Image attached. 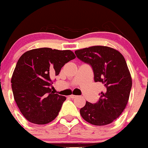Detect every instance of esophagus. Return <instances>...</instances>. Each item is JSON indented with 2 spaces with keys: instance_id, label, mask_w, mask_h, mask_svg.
I'll list each match as a JSON object with an SVG mask.
<instances>
[{
  "instance_id": "1",
  "label": "esophagus",
  "mask_w": 148,
  "mask_h": 148,
  "mask_svg": "<svg viewBox=\"0 0 148 148\" xmlns=\"http://www.w3.org/2000/svg\"><path fill=\"white\" fill-rule=\"evenodd\" d=\"M77 96H76V95H70V97L71 98V99H74V98H76L77 97Z\"/></svg>"
}]
</instances>
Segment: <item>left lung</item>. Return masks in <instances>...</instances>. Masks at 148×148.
Listing matches in <instances>:
<instances>
[{
	"label": "left lung",
	"mask_w": 148,
	"mask_h": 148,
	"mask_svg": "<svg viewBox=\"0 0 148 148\" xmlns=\"http://www.w3.org/2000/svg\"><path fill=\"white\" fill-rule=\"evenodd\" d=\"M77 58L92 66L94 79L104 85L95 104L86 102L80 110L85 121L97 126L118 118L126 107L132 87V77L122 53L113 48L94 46L75 51Z\"/></svg>",
	"instance_id": "left-lung-1"
}]
</instances>
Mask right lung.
I'll use <instances>...</instances> for the list:
<instances>
[{
  "label": "right lung",
  "mask_w": 148,
  "mask_h": 148,
  "mask_svg": "<svg viewBox=\"0 0 148 148\" xmlns=\"http://www.w3.org/2000/svg\"><path fill=\"white\" fill-rule=\"evenodd\" d=\"M75 58L71 51L51 48L29 50L19 58L11 86L15 101L26 120L45 125L57 117L66 98L51 91V77L57 76L65 64Z\"/></svg>",
  "instance_id": "add662e5"
}]
</instances>
